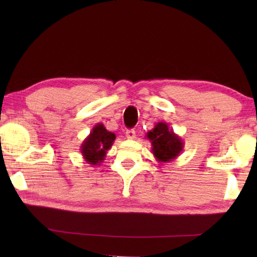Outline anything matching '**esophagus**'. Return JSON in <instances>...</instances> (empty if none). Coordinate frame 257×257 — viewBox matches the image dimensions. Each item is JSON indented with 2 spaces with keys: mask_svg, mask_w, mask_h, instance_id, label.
<instances>
[{
  "mask_svg": "<svg viewBox=\"0 0 257 257\" xmlns=\"http://www.w3.org/2000/svg\"><path fill=\"white\" fill-rule=\"evenodd\" d=\"M125 137H127V139H130V140L136 139V132L134 129L127 130V132H125Z\"/></svg>",
  "mask_w": 257,
  "mask_h": 257,
  "instance_id": "obj_1",
  "label": "esophagus"
}]
</instances>
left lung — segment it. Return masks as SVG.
<instances>
[{
  "label": "left lung",
  "instance_id": "1",
  "mask_svg": "<svg viewBox=\"0 0 257 257\" xmlns=\"http://www.w3.org/2000/svg\"><path fill=\"white\" fill-rule=\"evenodd\" d=\"M152 146V154L159 162H170L181 154L184 143L181 137L173 133L167 122H158L146 134Z\"/></svg>",
  "mask_w": 257,
  "mask_h": 257
}]
</instances>
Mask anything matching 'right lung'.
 Returning <instances> with one entry per match:
<instances>
[{
    "label": "right lung",
    "instance_id": "obj_1",
    "mask_svg": "<svg viewBox=\"0 0 257 257\" xmlns=\"http://www.w3.org/2000/svg\"><path fill=\"white\" fill-rule=\"evenodd\" d=\"M116 135L108 132L102 123H97L80 146L81 156L91 166H99L111 148Z\"/></svg>",
    "mask_w": 257,
    "mask_h": 257
}]
</instances>
